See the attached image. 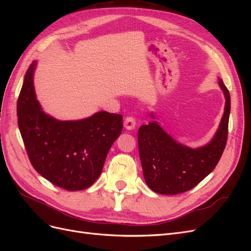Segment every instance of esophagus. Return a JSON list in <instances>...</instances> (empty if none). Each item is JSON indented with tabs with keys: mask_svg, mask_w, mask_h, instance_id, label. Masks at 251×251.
I'll return each instance as SVG.
<instances>
[{
	"mask_svg": "<svg viewBox=\"0 0 251 251\" xmlns=\"http://www.w3.org/2000/svg\"><path fill=\"white\" fill-rule=\"evenodd\" d=\"M125 126L127 130H133V128L136 126V120L133 116H127L125 119Z\"/></svg>",
	"mask_w": 251,
	"mask_h": 251,
	"instance_id": "esophagus-1",
	"label": "esophagus"
}]
</instances>
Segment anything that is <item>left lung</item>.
Masks as SVG:
<instances>
[{
  "label": "left lung",
  "instance_id": "1",
  "mask_svg": "<svg viewBox=\"0 0 251 251\" xmlns=\"http://www.w3.org/2000/svg\"><path fill=\"white\" fill-rule=\"evenodd\" d=\"M219 85L225 95L221 123L212 140L199 149L175 141L157 121L143 125L138 131V149L143 177L151 191L177 195L189 191L215 170L227 142L230 114V94L221 78ZM151 117L153 114L151 113Z\"/></svg>",
  "mask_w": 251,
  "mask_h": 251
}]
</instances>
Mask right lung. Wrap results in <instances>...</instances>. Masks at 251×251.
<instances>
[{"label": "right lung", "instance_id": "obj_1", "mask_svg": "<svg viewBox=\"0 0 251 251\" xmlns=\"http://www.w3.org/2000/svg\"><path fill=\"white\" fill-rule=\"evenodd\" d=\"M35 62L18 98V124L34 170L67 191H82L101 174L105 157L123 131V115L100 111L76 121H60L42 111L33 87Z\"/></svg>", "mask_w": 251, "mask_h": 251}]
</instances>
